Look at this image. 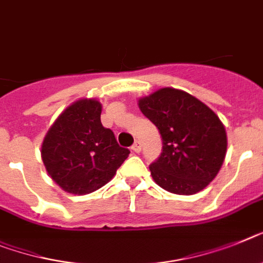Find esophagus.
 Returning a JSON list of instances; mask_svg holds the SVG:
<instances>
[{
    "mask_svg": "<svg viewBox=\"0 0 263 263\" xmlns=\"http://www.w3.org/2000/svg\"><path fill=\"white\" fill-rule=\"evenodd\" d=\"M131 148H132V151L138 154V152H140V149H142V144H140V142H135L134 144H132Z\"/></svg>",
    "mask_w": 263,
    "mask_h": 263,
    "instance_id": "obj_1",
    "label": "esophagus"
}]
</instances>
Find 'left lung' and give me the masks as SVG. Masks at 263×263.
Instances as JSON below:
<instances>
[{
    "mask_svg": "<svg viewBox=\"0 0 263 263\" xmlns=\"http://www.w3.org/2000/svg\"><path fill=\"white\" fill-rule=\"evenodd\" d=\"M139 108L162 138V152L149 164L154 180L179 195L204 189L217 176L226 155V131L219 118L202 101L175 88L140 99Z\"/></svg>",
    "mask_w": 263,
    "mask_h": 263,
    "instance_id": "8db88e82",
    "label": "left lung"
}]
</instances>
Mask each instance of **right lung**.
Here are the masks:
<instances>
[{"instance_id": "add662e5", "label": "right lung", "mask_w": 263, "mask_h": 263, "mask_svg": "<svg viewBox=\"0 0 263 263\" xmlns=\"http://www.w3.org/2000/svg\"><path fill=\"white\" fill-rule=\"evenodd\" d=\"M98 100L76 101L59 116L41 147L45 168L70 194L84 195L103 187L129 155L100 120Z\"/></svg>"}]
</instances>
